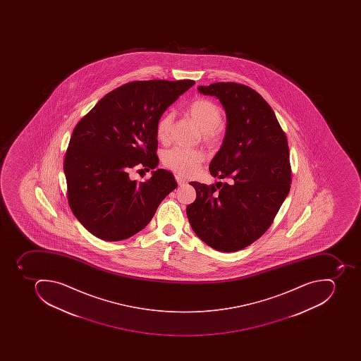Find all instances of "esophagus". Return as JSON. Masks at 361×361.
Listing matches in <instances>:
<instances>
[{
	"mask_svg": "<svg viewBox=\"0 0 361 361\" xmlns=\"http://www.w3.org/2000/svg\"><path fill=\"white\" fill-rule=\"evenodd\" d=\"M175 178H176V182L178 183L179 186H183V185H185L186 183H188V180H186L185 178H182V177L176 176Z\"/></svg>",
	"mask_w": 361,
	"mask_h": 361,
	"instance_id": "1",
	"label": "esophagus"
}]
</instances>
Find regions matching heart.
Wrapping results in <instances>:
<instances>
[{"label": "heart", "mask_w": 361, "mask_h": 361, "mask_svg": "<svg viewBox=\"0 0 361 361\" xmlns=\"http://www.w3.org/2000/svg\"><path fill=\"white\" fill-rule=\"evenodd\" d=\"M188 116L202 130V137L204 142L214 145L222 137L221 109L209 99L200 98L194 100L188 109ZM173 114L171 111L162 114L156 126V137L160 142L166 143L171 137ZM205 156L202 151L190 149L171 148L162 154V162L166 167L182 176H192L199 171L204 161Z\"/></svg>", "instance_id": "heart-1"}]
</instances>
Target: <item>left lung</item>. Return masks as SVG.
Segmentation results:
<instances>
[{"label":"left lung","mask_w":361,"mask_h":361,"mask_svg":"<svg viewBox=\"0 0 361 361\" xmlns=\"http://www.w3.org/2000/svg\"><path fill=\"white\" fill-rule=\"evenodd\" d=\"M197 90L216 97L226 111V135L209 169L213 177L229 182H190L196 199L186 213L205 244L219 252H237L269 229L289 193L287 137L270 105L247 85L216 82Z\"/></svg>","instance_id":"8db88e82"}]
</instances>
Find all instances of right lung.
Returning a JSON list of instances; mask_svg holds the SVG:
<instances>
[{"label":"right lung","instance_id":"add662e5","mask_svg":"<svg viewBox=\"0 0 361 361\" xmlns=\"http://www.w3.org/2000/svg\"><path fill=\"white\" fill-rule=\"evenodd\" d=\"M194 83H126L102 98L74 128L64 159L68 205L89 233L106 242L130 238L177 188L165 169L152 171L145 183L130 179L128 171L158 166L157 122Z\"/></svg>","mask_w":361,"mask_h":361}]
</instances>
